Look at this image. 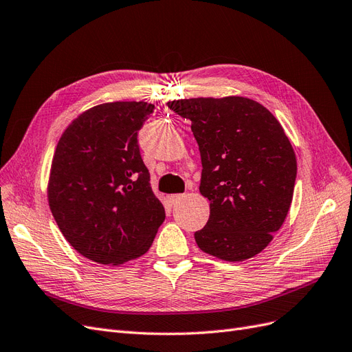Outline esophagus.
Returning <instances> with one entry per match:
<instances>
[{
  "instance_id": "1",
  "label": "esophagus",
  "mask_w": 352,
  "mask_h": 352,
  "mask_svg": "<svg viewBox=\"0 0 352 352\" xmlns=\"http://www.w3.org/2000/svg\"><path fill=\"white\" fill-rule=\"evenodd\" d=\"M184 196L183 195H171V196H168V200L169 201H171L173 203V205H174V203H177V201H179L181 199H183Z\"/></svg>"
}]
</instances>
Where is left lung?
Segmentation results:
<instances>
[{
  "label": "left lung",
  "instance_id": "left-lung-1",
  "mask_svg": "<svg viewBox=\"0 0 352 352\" xmlns=\"http://www.w3.org/2000/svg\"><path fill=\"white\" fill-rule=\"evenodd\" d=\"M191 121L201 157L200 192L209 199L201 252L243 262L263 252L285 221L297 177V157L280 122L244 96L168 102Z\"/></svg>",
  "mask_w": 352,
  "mask_h": 352
}]
</instances>
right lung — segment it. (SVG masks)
<instances>
[{"label":"right lung","mask_w":352,"mask_h":352,"mask_svg":"<svg viewBox=\"0 0 352 352\" xmlns=\"http://www.w3.org/2000/svg\"><path fill=\"white\" fill-rule=\"evenodd\" d=\"M147 102H105L74 118L56 144L48 179L52 217L74 250L100 265L143 256L165 221L138 131Z\"/></svg>","instance_id":"obj_1"}]
</instances>
